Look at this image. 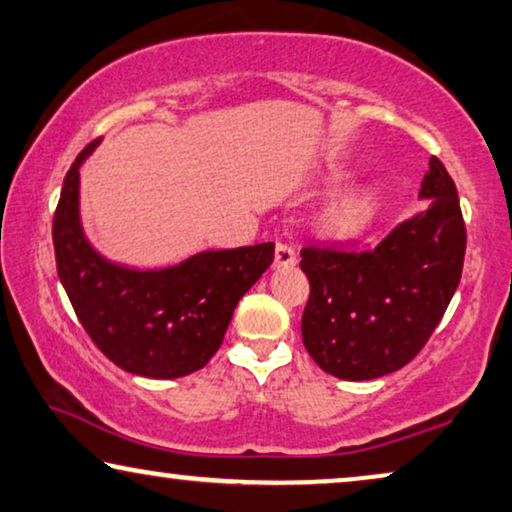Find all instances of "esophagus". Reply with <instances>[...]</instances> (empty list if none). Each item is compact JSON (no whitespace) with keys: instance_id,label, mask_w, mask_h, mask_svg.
Instances as JSON below:
<instances>
[{"instance_id":"1","label":"esophagus","mask_w":512,"mask_h":512,"mask_svg":"<svg viewBox=\"0 0 512 512\" xmlns=\"http://www.w3.org/2000/svg\"><path fill=\"white\" fill-rule=\"evenodd\" d=\"M276 269H287V266L296 264L294 248H289L287 243H276V259H273Z\"/></svg>"}]
</instances>
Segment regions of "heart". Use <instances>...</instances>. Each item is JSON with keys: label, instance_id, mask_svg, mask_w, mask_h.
Here are the masks:
<instances>
[{"label": "heart", "instance_id": "1", "mask_svg": "<svg viewBox=\"0 0 512 512\" xmlns=\"http://www.w3.org/2000/svg\"><path fill=\"white\" fill-rule=\"evenodd\" d=\"M372 218V202L365 195H352L335 204L326 216V230L335 236H352L361 232Z\"/></svg>", "mask_w": 512, "mask_h": 512}]
</instances>
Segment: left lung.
Returning <instances> with one entry per match:
<instances>
[{"mask_svg":"<svg viewBox=\"0 0 512 512\" xmlns=\"http://www.w3.org/2000/svg\"><path fill=\"white\" fill-rule=\"evenodd\" d=\"M423 211L395 225L377 246H303L310 296L303 345L329 375L377 379L414 358L462 278L467 227L455 181L437 156L421 183Z\"/></svg>","mask_w":512,"mask_h":512,"instance_id":"1","label":"left lung"}]
</instances>
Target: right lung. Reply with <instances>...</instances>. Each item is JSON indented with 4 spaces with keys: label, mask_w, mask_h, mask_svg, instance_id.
Here are the masks:
<instances>
[{
    "label": "right lung",
    "mask_w": 512,
    "mask_h": 512,
    "mask_svg": "<svg viewBox=\"0 0 512 512\" xmlns=\"http://www.w3.org/2000/svg\"><path fill=\"white\" fill-rule=\"evenodd\" d=\"M66 172L52 218L57 273L82 329L121 370L174 379L204 368L223 345L236 303L273 262V243L209 250L179 266L131 271L89 246L80 227V165Z\"/></svg>",
    "instance_id": "obj_1"
}]
</instances>
